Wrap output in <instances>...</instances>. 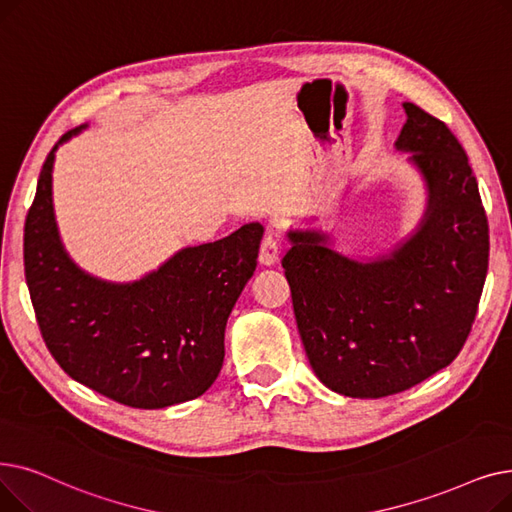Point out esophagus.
<instances>
[{"label":"esophagus","instance_id":"1","mask_svg":"<svg viewBox=\"0 0 512 512\" xmlns=\"http://www.w3.org/2000/svg\"><path fill=\"white\" fill-rule=\"evenodd\" d=\"M258 262L262 266H275L279 262V241L273 233H266L260 243V254Z\"/></svg>","mask_w":512,"mask_h":512}]
</instances>
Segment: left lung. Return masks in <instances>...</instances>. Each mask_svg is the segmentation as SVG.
Listing matches in <instances>:
<instances>
[{"instance_id": "8db88e82", "label": "left lung", "mask_w": 512, "mask_h": 512, "mask_svg": "<svg viewBox=\"0 0 512 512\" xmlns=\"http://www.w3.org/2000/svg\"><path fill=\"white\" fill-rule=\"evenodd\" d=\"M396 150L427 191L417 229L375 258L331 248L319 229H289L283 258L310 367L331 392L383 398L458 356L488 275L490 235L469 158L452 131L404 102Z\"/></svg>"}]
</instances>
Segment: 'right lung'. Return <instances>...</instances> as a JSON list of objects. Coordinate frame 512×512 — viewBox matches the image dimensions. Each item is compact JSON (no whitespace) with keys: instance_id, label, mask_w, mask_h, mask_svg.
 <instances>
[{"instance_id":"1","label":"right lung","mask_w":512,"mask_h":512,"mask_svg":"<svg viewBox=\"0 0 512 512\" xmlns=\"http://www.w3.org/2000/svg\"><path fill=\"white\" fill-rule=\"evenodd\" d=\"M47 154L24 225V275L47 350L72 379L133 408L202 396L225 360V327L256 271L262 225L189 246L137 281L85 273L58 233Z\"/></svg>"}]
</instances>
